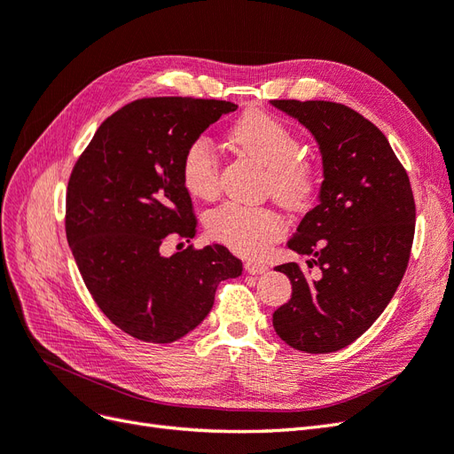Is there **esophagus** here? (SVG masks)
I'll use <instances>...</instances> for the list:
<instances>
[{
	"label": "esophagus",
	"instance_id": "obj_1",
	"mask_svg": "<svg viewBox=\"0 0 454 454\" xmlns=\"http://www.w3.org/2000/svg\"><path fill=\"white\" fill-rule=\"evenodd\" d=\"M244 267H246V270H248L250 274H254V277H257V274H263V272L269 270L267 263H263V261H259V259H248L244 263Z\"/></svg>",
	"mask_w": 454,
	"mask_h": 454
}]
</instances>
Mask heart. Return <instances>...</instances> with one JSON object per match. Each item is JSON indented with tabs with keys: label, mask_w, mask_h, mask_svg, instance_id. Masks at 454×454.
<instances>
[{
	"label": "heart",
	"mask_w": 454,
	"mask_h": 454,
	"mask_svg": "<svg viewBox=\"0 0 454 454\" xmlns=\"http://www.w3.org/2000/svg\"><path fill=\"white\" fill-rule=\"evenodd\" d=\"M231 142L269 170V189L280 204L292 210L310 204L318 176L312 162L299 157V136L284 121L254 109L235 122ZM182 180L191 197L215 199L219 168L212 142L206 136H199L187 145L182 159ZM206 232L240 255H259L282 237L284 219L270 208L227 202L206 217Z\"/></svg>",
	"instance_id": "heart-1"
}]
</instances>
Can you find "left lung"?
<instances>
[{
  "label": "left lung",
  "instance_id": "obj_1",
  "mask_svg": "<svg viewBox=\"0 0 454 454\" xmlns=\"http://www.w3.org/2000/svg\"><path fill=\"white\" fill-rule=\"evenodd\" d=\"M318 144L324 182L287 248L307 259L278 265L292 299L272 314L277 335L295 350L348 347L390 303L409 263L415 199L387 136L354 109L324 100H270Z\"/></svg>",
  "mask_w": 454,
  "mask_h": 454
}]
</instances>
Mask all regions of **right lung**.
<instances>
[{
	"label": "right lung",
	"mask_w": 454,
	"mask_h": 454,
	"mask_svg": "<svg viewBox=\"0 0 454 454\" xmlns=\"http://www.w3.org/2000/svg\"><path fill=\"white\" fill-rule=\"evenodd\" d=\"M239 106L223 100H136L96 130L66 195V235L96 305L122 332L172 342L208 316L219 282L242 274L225 246L176 252L197 219L182 180L187 145Z\"/></svg>",
	"instance_id": "right-lung-1"
}]
</instances>
